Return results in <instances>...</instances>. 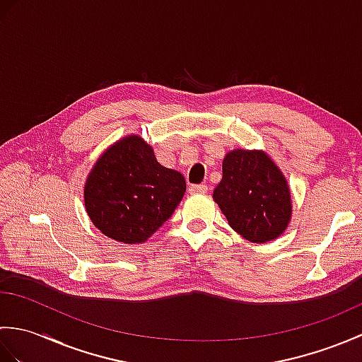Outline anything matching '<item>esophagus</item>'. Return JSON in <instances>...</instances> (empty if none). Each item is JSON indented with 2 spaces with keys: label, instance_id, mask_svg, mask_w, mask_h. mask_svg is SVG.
Returning a JSON list of instances; mask_svg holds the SVG:
<instances>
[{
  "label": "esophagus",
  "instance_id": "obj_1",
  "mask_svg": "<svg viewBox=\"0 0 362 362\" xmlns=\"http://www.w3.org/2000/svg\"><path fill=\"white\" fill-rule=\"evenodd\" d=\"M209 189V187L206 185H189V188H188V191L191 194H194V193H205V191Z\"/></svg>",
  "mask_w": 362,
  "mask_h": 362
}]
</instances>
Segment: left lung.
Masks as SVG:
<instances>
[{
	"label": "left lung",
	"instance_id": "1",
	"mask_svg": "<svg viewBox=\"0 0 362 362\" xmlns=\"http://www.w3.org/2000/svg\"><path fill=\"white\" fill-rule=\"evenodd\" d=\"M213 199L230 227L250 243L275 240L291 221L289 185L263 151L228 152Z\"/></svg>",
	"mask_w": 362,
	"mask_h": 362
}]
</instances>
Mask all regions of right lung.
<instances>
[{
    "instance_id": "right-lung-1",
    "label": "right lung",
    "mask_w": 362,
    "mask_h": 362,
    "mask_svg": "<svg viewBox=\"0 0 362 362\" xmlns=\"http://www.w3.org/2000/svg\"><path fill=\"white\" fill-rule=\"evenodd\" d=\"M185 189V177L161 166L148 143L129 135L98 158L87 177L83 202L105 236L140 244L171 218Z\"/></svg>"
}]
</instances>
